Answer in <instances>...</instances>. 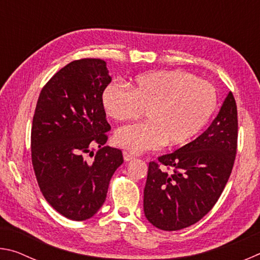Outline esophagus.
<instances>
[{"mask_svg":"<svg viewBox=\"0 0 260 260\" xmlns=\"http://www.w3.org/2000/svg\"><path fill=\"white\" fill-rule=\"evenodd\" d=\"M122 155H124V159H125L126 161H131V160L135 159V157H134L133 155H132V153L127 152V151H124V152H122Z\"/></svg>","mask_w":260,"mask_h":260,"instance_id":"obj_1","label":"esophagus"}]
</instances>
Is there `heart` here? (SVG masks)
I'll list each match as a JSON object with an SVG mask.
<instances>
[{"mask_svg":"<svg viewBox=\"0 0 260 260\" xmlns=\"http://www.w3.org/2000/svg\"><path fill=\"white\" fill-rule=\"evenodd\" d=\"M128 87L110 85L102 103L116 121L136 119L146 111L148 122L122 127L114 134V143L132 153L161 144L183 146L204 128L217 108L214 87L184 71L143 73Z\"/></svg>","mask_w":260,"mask_h":260,"instance_id":"1","label":"heart"}]
</instances>
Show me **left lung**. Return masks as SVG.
I'll list each match as a JSON object with an SVG mask.
<instances>
[{
    "mask_svg": "<svg viewBox=\"0 0 260 260\" xmlns=\"http://www.w3.org/2000/svg\"><path fill=\"white\" fill-rule=\"evenodd\" d=\"M237 110L228 93L218 116L204 133L186 146L158 158L172 173L150 162L144 187L143 210L148 221L161 231L193 225L217 203L234 165Z\"/></svg>",
    "mask_w": 260,
    "mask_h": 260,
    "instance_id": "obj_1",
    "label": "left lung"
}]
</instances>
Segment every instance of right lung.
<instances>
[{"mask_svg": "<svg viewBox=\"0 0 260 260\" xmlns=\"http://www.w3.org/2000/svg\"><path fill=\"white\" fill-rule=\"evenodd\" d=\"M111 80L104 60H73L47 82L35 108L30 147L39 187L57 212L76 221L99 212L124 162L121 150L104 146L111 127L102 95Z\"/></svg>", "mask_w": 260, "mask_h": 260, "instance_id": "obj_1", "label": "right lung"}]
</instances>
